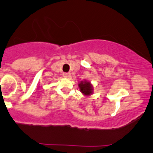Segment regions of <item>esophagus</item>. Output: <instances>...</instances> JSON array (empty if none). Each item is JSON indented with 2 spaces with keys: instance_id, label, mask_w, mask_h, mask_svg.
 <instances>
[{
  "instance_id": "esophagus-1",
  "label": "esophagus",
  "mask_w": 153,
  "mask_h": 153,
  "mask_svg": "<svg viewBox=\"0 0 153 153\" xmlns=\"http://www.w3.org/2000/svg\"><path fill=\"white\" fill-rule=\"evenodd\" d=\"M63 76H64L65 78H70L71 77V74L70 73H63Z\"/></svg>"
}]
</instances>
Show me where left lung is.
<instances>
[{
	"mask_svg": "<svg viewBox=\"0 0 153 153\" xmlns=\"http://www.w3.org/2000/svg\"><path fill=\"white\" fill-rule=\"evenodd\" d=\"M79 88H80V91H81L84 95H87L89 96L92 94L93 88L90 82L87 81H81L80 83L78 85Z\"/></svg>",
	"mask_w": 153,
	"mask_h": 153,
	"instance_id": "obj_1",
	"label": "left lung"
}]
</instances>
